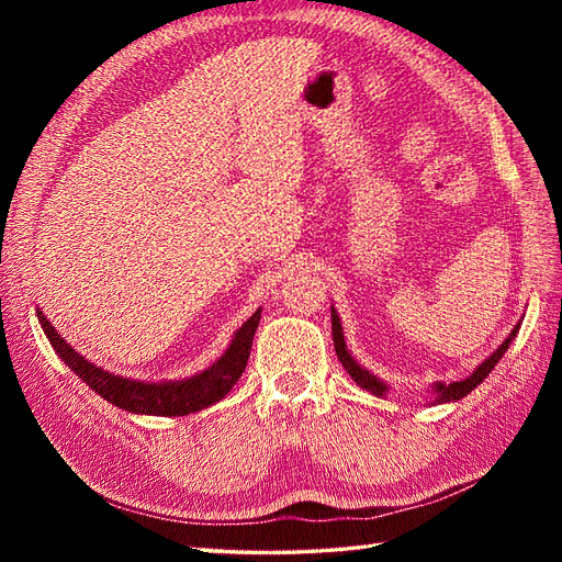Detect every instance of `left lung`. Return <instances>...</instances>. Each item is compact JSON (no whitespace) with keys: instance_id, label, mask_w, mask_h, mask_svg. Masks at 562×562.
<instances>
[{"instance_id":"left-lung-1","label":"left lung","mask_w":562,"mask_h":562,"mask_svg":"<svg viewBox=\"0 0 562 562\" xmlns=\"http://www.w3.org/2000/svg\"><path fill=\"white\" fill-rule=\"evenodd\" d=\"M330 326H333V345H336V355L340 364L345 367V372H348L357 386H362L364 391L374 393V396H384L389 393V384L386 381H381L376 374L369 372V369H364L360 362L355 360L352 352L348 350V342H345V333H342V326H340V316L336 312V306H330ZM519 333V324L512 328L509 336L505 338V342L499 345V348L491 355L485 357V360L473 369V374H469L461 381H451V384H441V381H437V384H432V403H453V401H461L463 396H469V393L481 384V381L493 372L495 364L503 360V355L507 352V348L512 345V340L517 338Z\"/></svg>"}]
</instances>
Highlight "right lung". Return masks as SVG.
<instances>
[{
    "mask_svg": "<svg viewBox=\"0 0 562 562\" xmlns=\"http://www.w3.org/2000/svg\"><path fill=\"white\" fill-rule=\"evenodd\" d=\"M260 312L262 308L258 306L256 314L234 333L232 342L226 345L220 360H214L207 369H202V372L193 376L176 381H137L105 372V369L89 362L87 357H81L67 340H63V336L45 318L41 308H35V316H38L45 338L50 340L59 360L81 381H87V386L97 391L103 401H109L127 413L176 417L207 408V405L222 401L232 391V386L246 369L250 345H254L256 328L260 324Z\"/></svg>",
    "mask_w": 562,
    "mask_h": 562,
    "instance_id": "1",
    "label": "right lung"
}]
</instances>
